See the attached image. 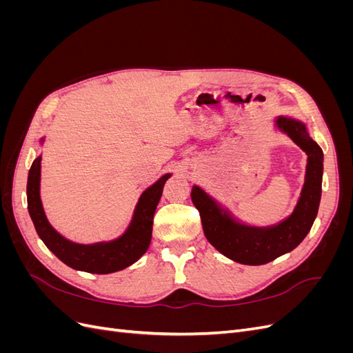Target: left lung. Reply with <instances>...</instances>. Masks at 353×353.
Here are the masks:
<instances>
[{
    "instance_id": "8db88e82",
    "label": "left lung",
    "mask_w": 353,
    "mask_h": 353,
    "mask_svg": "<svg viewBox=\"0 0 353 353\" xmlns=\"http://www.w3.org/2000/svg\"><path fill=\"white\" fill-rule=\"evenodd\" d=\"M274 128L307 156L305 183L290 215L268 225H254L241 221L201 187L191 188V200L200 212L208 241L228 259L243 265H263L294 250L311 231L321 201L324 153L309 134L307 125L293 116L279 114Z\"/></svg>"
}]
</instances>
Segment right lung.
Returning <instances> with one entry per match:
<instances>
[{"instance_id": "1", "label": "right lung", "mask_w": 353, "mask_h": 353, "mask_svg": "<svg viewBox=\"0 0 353 353\" xmlns=\"http://www.w3.org/2000/svg\"><path fill=\"white\" fill-rule=\"evenodd\" d=\"M44 141L46 137H41L39 145H44ZM41 159L42 156L39 154L29 169L26 194L30 219L47 248L70 268L91 274L122 271L140 259L150 245L154 212L162 197L163 185L172 174L160 176L154 184L143 191L135 205L130 225L119 237L83 244L63 237L47 219L41 200Z\"/></svg>"}]
</instances>
